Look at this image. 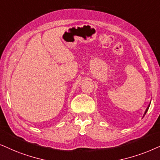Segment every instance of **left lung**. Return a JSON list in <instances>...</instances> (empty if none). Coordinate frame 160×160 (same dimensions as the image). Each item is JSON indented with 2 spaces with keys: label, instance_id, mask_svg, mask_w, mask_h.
<instances>
[{
  "label": "left lung",
  "instance_id": "left-lung-1",
  "mask_svg": "<svg viewBox=\"0 0 160 160\" xmlns=\"http://www.w3.org/2000/svg\"><path fill=\"white\" fill-rule=\"evenodd\" d=\"M151 104V103H150ZM150 104H149V105H148V108H146V111H145V113H144V116H145V115H146V112H147V111H148V108H149V106H150Z\"/></svg>",
  "mask_w": 160,
  "mask_h": 160
}]
</instances>
